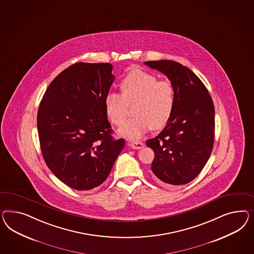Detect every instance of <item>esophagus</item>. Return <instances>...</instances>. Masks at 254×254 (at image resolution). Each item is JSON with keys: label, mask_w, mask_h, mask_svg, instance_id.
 Wrapping results in <instances>:
<instances>
[{"label": "esophagus", "mask_w": 254, "mask_h": 254, "mask_svg": "<svg viewBox=\"0 0 254 254\" xmlns=\"http://www.w3.org/2000/svg\"><path fill=\"white\" fill-rule=\"evenodd\" d=\"M144 143L142 142H131L130 146L132 149H141L144 147Z\"/></svg>", "instance_id": "1"}]
</instances>
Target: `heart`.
<instances>
[{"label":"heart","instance_id":"heart-1","mask_svg":"<svg viewBox=\"0 0 254 254\" xmlns=\"http://www.w3.org/2000/svg\"><path fill=\"white\" fill-rule=\"evenodd\" d=\"M122 94L109 92L105 96L106 114L112 124H122L127 113V104L135 101L133 115L125 121L119 133L130 140H138L152 129L166 125L172 116L175 103V91L168 80L158 78L141 69L128 73L121 83Z\"/></svg>","mask_w":254,"mask_h":254}]
</instances>
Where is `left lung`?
Segmentation results:
<instances>
[{
    "mask_svg": "<svg viewBox=\"0 0 254 254\" xmlns=\"http://www.w3.org/2000/svg\"><path fill=\"white\" fill-rule=\"evenodd\" d=\"M163 73L175 91L174 110L164 129L146 145L155 152L151 170L163 183L180 186L195 179L210 158L214 141V106L195 73L171 60L144 63Z\"/></svg>",
    "mask_w": 254,
    "mask_h": 254,
    "instance_id": "1",
    "label": "left lung"
}]
</instances>
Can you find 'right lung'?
I'll return each mask as SVG.
<instances>
[{
	"mask_svg": "<svg viewBox=\"0 0 254 254\" xmlns=\"http://www.w3.org/2000/svg\"><path fill=\"white\" fill-rule=\"evenodd\" d=\"M109 63H76L55 78L41 101L37 127L44 160L69 188L90 190L105 181L124 139L111 136L105 96L115 76Z\"/></svg>",
	"mask_w": 254,
	"mask_h": 254,
	"instance_id": "1",
	"label": "right lung"
}]
</instances>
